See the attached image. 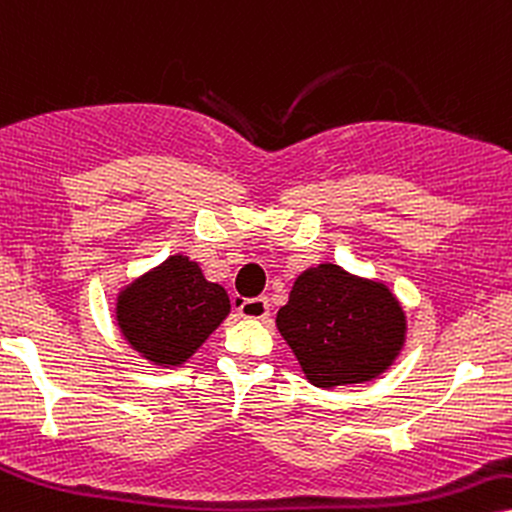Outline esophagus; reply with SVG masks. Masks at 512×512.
<instances>
[{"instance_id":"esophagus-1","label":"esophagus","mask_w":512,"mask_h":512,"mask_svg":"<svg viewBox=\"0 0 512 512\" xmlns=\"http://www.w3.org/2000/svg\"><path fill=\"white\" fill-rule=\"evenodd\" d=\"M235 306L239 315H244V318H251V320H263L268 318L270 313V304L266 296H254V299H235Z\"/></svg>"}]
</instances>
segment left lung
Wrapping results in <instances>:
<instances>
[{
    "mask_svg": "<svg viewBox=\"0 0 512 512\" xmlns=\"http://www.w3.org/2000/svg\"><path fill=\"white\" fill-rule=\"evenodd\" d=\"M277 330L315 387L368 382L387 370L403 344L406 320L394 294L339 266L306 270L294 282Z\"/></svg>",
    "mask_w": 512,
    "mask_h": 512,
    "instance_id": "1",
    "label": "left lung"
}]
</instances>
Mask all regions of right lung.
<instances>
[{"mask_svg":"<svg viewBox=\"0 0 512 512\" xmlns=\"http://www.w3.org/2000/svg\"><path fill=\"white\" fill-rule=\"evenodd\" d=\"M227 311L225 289L206 282L197 263L173 256L121 294L118 325L144 358L180 365L223 323Z\"/></svg>","mask_w":512,"mask_h":512,"instance_id":"1","label":"right lung"}]
</instances>
